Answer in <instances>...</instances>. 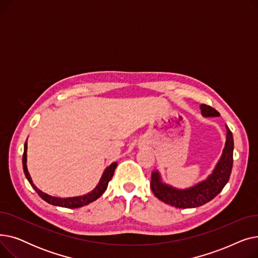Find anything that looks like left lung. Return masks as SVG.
<instances>
[{
	"label": "left lung",
	"instance_id": "left-lung-1",
	"mask_svg": "<svg viewBox=\"0 0 258 258\" xmlns=\"http://www.w3.org/2000/svg\"><path fill=\"white\" fill-rule=\"evenodd\" d=\"M203 117H219L220 113L213 107L201 104ZM226 142L222 156L208 177L198 184L185 188H174L162 181L159 170L152 172L151 188L154 195L162 202L177 208H196L206 204L218 196L228 183L233 165V136L226 125Z\"/></svg>",
	"mask_w": 258,
	"mask_h": 258
}]
</instances>
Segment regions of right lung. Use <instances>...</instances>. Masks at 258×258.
Listing matches in <instances>:
<instances>
[{
    "label": "right lung",
    "instance_id": "right-lung-1",
    "mask_svg": "<svg viewBox=\"0 0 258 258\" xmlns=\"http://www.w3.org/2000/svg\"><path fill=\"white\" fill-rule=\"evenodd\" d=\"M117 166V162H113V163L107 166L105 168V170L102 173V177L100 178V181L98 183V185L95 187L93 190L87 195L84 196H79V197H73V198H56V197H52L49 196L45 192H43L33 184L32 179L29 174L28 168H27V142L25 143L24 146V155H23V168H24V172L27 180L29 181V183L31 184V186L33 187L34 190L37 192V195L42 198L44 201H46L47 203L54 206H58V207H64V208H79L86 206L90 203L96 201L98 198H100L102 196V194L106 190V187L108 182L111 181V179L113 178L114 171L116 169Z\"/></svg>",
    "mask_w": 258,
    "mask_h": 258
}]
</instances>
